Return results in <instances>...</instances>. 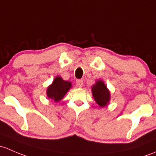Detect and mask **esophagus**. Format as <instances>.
<instances>
[{
    "label": "esophagus",
    "mask_w": 156,
    "mask_h": 156,
    "mask_svg": "<svg viewBox=\"0 0 156 156\" xmlns=\"http://www.w3.org/2000/svg\"><path fill=\"white\" fill-rule=\"evenodd\" d=\"M83 81L82 80L79 79V80H77L76 81V85L78 87H81L83 86Z\"/></svg>",
    "instance_id": "obj_1"
}]
</instances>
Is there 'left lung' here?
<instances>
[{"label": "left lung", "mask_w": 156, "mask_h": 156, "mask_svg": "<svg viewBox=\"0 0 156 156\" xmlns=\"http://www.w3.org/2000/svg\"><path fill=\"white\" fill-rule=\"evenodd\" d=\"M93 96L96 103L101 107H104L110 100V92L101 81H98L92 87Z\"/></svg>", "instance_id": "obj_1"}]
</instances>
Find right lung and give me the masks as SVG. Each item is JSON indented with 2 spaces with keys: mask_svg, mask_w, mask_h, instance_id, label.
Returning a JSON list of instances; mask_svg holds the SVG:
<instances>
[{
  "mask_svg": "<svg viewBox=\"0 0 156 156\" xmlns=\"http://www.w3.org/2000/svg\"><path fill=\"white\" fill-rule=\"evenodd\" d=\"M70 87L71 83L63 81L60 77H57L52 84L48 87L47 96L49 99H53L55 101H58L63 99Z\"/></svg>",
  "mask_w": 156,
  "mask_h": 156,
  "instance_id": "1",
  "label": "right lung"
}]
</instances>
